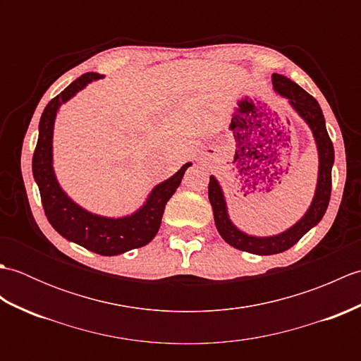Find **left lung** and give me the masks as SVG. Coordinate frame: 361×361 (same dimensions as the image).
<instances>
[{
    "label": "left lung",
    "instance_id": "obj_1",
    "mask_svg": "<svg viewBox=\"0 0 361 361\" xmlns=\"http://www.w3.org/2000/svg\"><path fill=\"white\" fill-rule=\"evenodd\" d=\"M271 82H273L274 90L278 91L279 94L286 96L290 101V104L293 105V109L301 114V116L305 119V122L310 126L318 145V153H319L318 186H317L315 198H313L309 211L305 212V216L299 220L295 226L287 229L286 233H282L279 235H273V237H251L239 231V229L231 224V220L228 219L225 198H224V194H221V189L219 186L217 180L214 178V176H209V186H208V195H209V202L212 204L214 220H216L217 231L220 233L221 237H224V240L237 250L252 252V255H260V256L278 255V252L291 248L295 243L299 242V239H301L305 233L309 231L310 228L319 224V220L323 219L329 206V200H331L332 164L335 158L334 144H332L331 136L327 133L326 121L323 116V111H321V106L317 102V99L299 87L298 83L286 78V75L273 74Z\"/></svg>",
    "mask_w": 361,
    "mask_h": 361
}]
</instances>
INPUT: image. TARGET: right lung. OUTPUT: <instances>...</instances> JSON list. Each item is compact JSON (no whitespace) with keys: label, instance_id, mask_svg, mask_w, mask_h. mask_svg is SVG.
<instances>
[{"label":"right lung","instance_id":"add662e5","mask_svg":"<svg viewBox=\"0 0 361 361\" xmlns=\"http://www.w3.org/2000/svg\"><path fill=\"white\" fill-rule=\"evenodd\" d=\"M101 74L87 73L66 87L46 105L38 126V141L32 157V173L40 190L46 217L56 231L80 247L101 256H116L128 250L147 245L157 235L166 203L180 186L183 175L190 163H186L171 178L152 190L147 203L124 219H106L93 216L79 208L68 198L52 171V128L59 106L78 93Z\"/></svg>","mask_w":361,"mask_h":361}]
</instances>
